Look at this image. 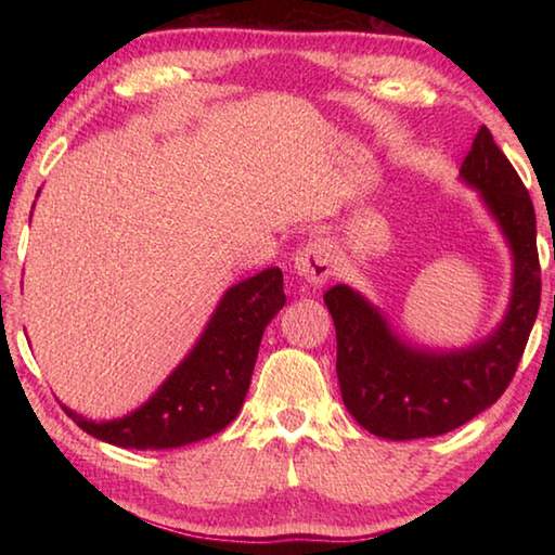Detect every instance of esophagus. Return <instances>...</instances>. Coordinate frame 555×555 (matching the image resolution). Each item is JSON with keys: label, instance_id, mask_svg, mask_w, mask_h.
Segmentation results:
<instances>
[{"label": "esophagus", "instance_id": "1", "mask_svg": "<svg viewBox=\"0 0 555 555\" xmlns=\"http://www.w3.org/2000/svg\"><path fill=\"white\" fill-rule=\"evenodd\" d=\"M294 271L296 276H300L306 284L311 286H323L327 279L333 274V251L331 244L325 240H313L308 242L304 249L298 251L294 259Z\"/></svg>", "mask_w": 555, "mask_h": 555}]
</instances>
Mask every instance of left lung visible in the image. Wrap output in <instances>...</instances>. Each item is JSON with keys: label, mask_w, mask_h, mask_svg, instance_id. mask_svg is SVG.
Returning <instances> with one entry per match:
<instances>
[{"label": "left lung", "mask_w": 555, "mask_h": 555, "mask_svg": "<svg viewBox=\"0 0 555 555\" xmlns=\"http://www.w3.org/2000/svg\"><path fill=\"white\" fill-rule=\"evenodd\" d=\"M460 181L475 188L512 251V296L494 331L467 347L430 350L393 331L347 284L325 291L337 337V382L352 418L387 440L434 438L467 424L502 397L541 304L537 212L490 129L480 127Z\"/></svg>", "instance_id": "1"}]
</instances>
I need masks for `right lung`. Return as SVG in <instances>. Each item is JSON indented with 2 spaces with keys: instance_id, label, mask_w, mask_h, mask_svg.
<instances>
[{
  "instance_id": "1",
  "label": "right lung",
  "mask_w": 555,
  "mask_h": 555,
  "mask_svg": "<svg viewBox=\"0 0 555 555\" xmlns=\"http://www.w3.org/2000/svg\"><path fill=\"white\" fill-rule=\"evenodd\" d=\"M284 304L279 267L244 279L224 291L198 343L142 406L112 421L63 409L86 434L117 448L168 450L220 434L237 418L261 335Z\"/></svg>"
}]
</instances>
